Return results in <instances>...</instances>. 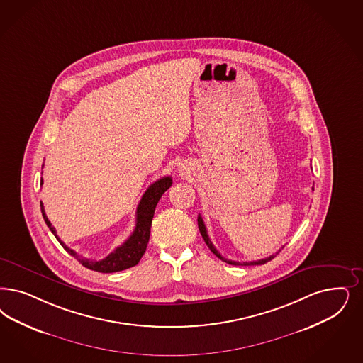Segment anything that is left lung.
I'll list each match as a JSON object with an SVG mask.
<instances>
[{
	"label": "left lung",
	"mask_w": 363,
	"mask_h": 363,
	"mask_svg": "<svg viewBox=\"0 0 363 363\" xmlns=\"http://www.w3.org/2000/svg\"><path fill=\"white\" fill-rule=\"evenodd\" d=\"M199 229H200L201 236L203 238V241L206 242V245L209 247V250H212L213 253H214L218 259H221V260H223V262H225V263L232 264V265H262V264L268 263L269 260H272V259L275 257L276 255L279 253V252H276V255H271L269 257H265V259L257 260V262H250V263H238V262H232V260H228L225 257H223V256L218 253V250L214 248V245H213L211 238L208 236L206 228H205V224H203V221H202V217H201V216H199Z\"/></svg>",
	"instance_id": "left-lung-1"
}]
</instances>
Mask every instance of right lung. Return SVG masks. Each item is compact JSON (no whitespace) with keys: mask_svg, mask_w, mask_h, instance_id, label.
Listing matches in <instances>:
<instances>
[{"mask_svg":"<svg viewBox=\"0 0 363 363\" xmlns=\"http://www.w3.org/2000/svg\"><path fill=\"white\" fill-rule=\"evenodd\" d=\"M172 184H173L172 177H163L149 186L138 205L137 224H135V229H134L133 235L128 238V240H125L121 247H118L103 260H88V259L79 257L76 255L75 250L68 248L56 235L55 228L52 226L47 214H45L43 202H40V206H41V213H43L45 224L50 228V232L55 235V238L59 240V242L62 244L64 250L76 257L79 260V263H82V265H84L88 269L101 272V274H111V272H119V271H123L127 268H131L139 263V260L142 259V256L146 252V247H147V242L150 238L151 221L154 217L155 206H157L160 199L162 197L163 193L172 186ZM41 185H43V181H41Z\"/></svg>","mask_w":363,"mask_h":363,"instance_id":"right-lung-1","label":"right lung"}]
</instances>
